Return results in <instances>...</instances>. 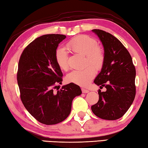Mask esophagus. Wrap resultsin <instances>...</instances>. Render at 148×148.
Returning <instances> with one entry per match:
<instances>
[{
    "mask_svg": "<svg viewBox=\"0 0 148 148\" xmlns=\"http://www.w3.org/2000/svg\"><path fill=\"white\" fill-rule=\"evenodd\" d=\"M81 91H82L83 93H89V90L85 89H81Z\"/></svg>",
    "mask_w": 148,
    "mask_h": 148,
    "instance_id": "obj_1",
    "label": "esophagus"
}]
</instances>
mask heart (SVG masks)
Wrapping results in <instances>:
<instances>
[{"label": "heart", "instance_id": "heart-1", "mask_svg": "<svg viewBox=\"0 0 148 148\" xmlns=\"http://www.w3.org/2000/svg\"><path fill=\"white\" fill-rule=\"evenodd\" d=\"M67 47L74 53L85 55L83 69L73 70L66 76V81L80 86H86L95 75L96 70L102 69L105 61V53L101 47L97 45L95 38L88 35H79L68 42ZM55 61L61 70L69 69L68 55L65 49L59 47L55 53Z\"/></svg>", "mask_w": 148, "mask_h": 148}]
</instances>
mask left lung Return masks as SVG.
Wrapping results in <instances>:
<instances>
[{"mask_svg":"<svg viewBox=\"0 0 148 148\" xmlns=\"http://www.w3.org/2000/svg\"><path fill=\"white\" fill-rule=\"evenodd\" d=\"M92 31L99 38L105 53L104 65L94 83L107 90H99V101L91 110L99 118L115 120L127 112L134 100L136 68L130 53L116 37L102 30Z\"/></svg>","mask_w":148,"mask_h":148,"instance_id":"1","label":"left lung"}]
</instances>
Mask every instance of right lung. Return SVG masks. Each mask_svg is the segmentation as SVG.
<instances>
[{
    "mask_svg": "<svg viewBox=\"0 0 148 148\" xmlns=\"http://www.w3.org/2000/svg\"><path fill=\"white\" fill-rule=\"evenodd\" d=\"M65 35L49 34L38 37L23 51L18 61L17 82L21 99L32 116L45 125H54L69 116L73 99L81 89L71 83L54 91L61 84L63 73L55 53Z\"/></svg>",
    "mask_w": 148,
    "mask_h": 148,
    "instance_id": "1",
    "label": "right lung"
}]
</instances>
